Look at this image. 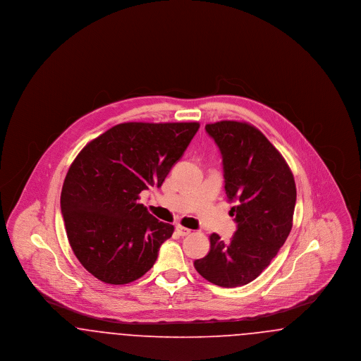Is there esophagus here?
Returning a JSON list of instances; mask_svg holds the SVG:
<instances>
[{"mask_svg": "<svg viewBox=\"0 0 361 361\" xmlns=\"http://www.w3.org/2000/svg\"><path fill=\"white\" fill-rule=\"evenodd\" d=\"M176 230H177V233H178L181 237H185V235L190 234V230L187 228V227H184V226H181V224H178V226L176 227Z\"/></svg>", "mask_w": 361, "mask_h": 361, "instance_id": "esophagus-1", "label": "esophagus"}]
</instances>
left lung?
Returning <instances> with one entry per match:
<instances>
[{
    "label": "left lung",
    "mask_w": 361,
    "mask_h": 361,
    "mask_svg": "<svg viewBox=\"0 0 361 361\" xmlns=\"http://www.w3.org/2000/svg\"><path fill=\"white\" fill-rule=\"evenodd\" d=\"M224 162V190L237 231L228 243L209 237L206 257L193 262L209 283L233 288L253 281L271 264L292 228L296 187L290 166L255 126L224 121L207 124Z\"/></svg>",
    "instance_id": "1"
}]
</instances>
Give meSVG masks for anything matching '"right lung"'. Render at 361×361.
<instances>
[{"mask_svg":"<svg viewBox=\"0 0 361 361\" xmlns=\"http://www.w3.org/2000/svg\"><path fill=\"white\" fill-rule=\"evenodd\" d=\"M199 127L197 121L121 123L75 157L61 211L70 246L89 274L119 286L152 269L174 227L154 218L139 195L162 185Z\"/></svg>","mask_w":361,"mask_h":361,"instance_id":"obj_1","label":"right lung"}]
</instances>
